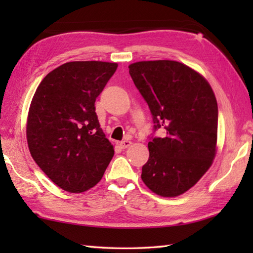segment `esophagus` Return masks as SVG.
I'll return each mask as SVG.
<instances>
[{
  "instance_id": "esophagus-1",
  "label": "esophagus",
  "mask_w": 253,
  "mask_h": 253,
  "mask_svg": "<svg viewBox=\"0 0 253 253\" xmlns=\"http://www.w3.org/2000/svg\"><path fill=\"white\" fill-rule=\"evenodd\" d=\"M130 144H131V142H130V140H128V139L122 140V142L119 143V145H121V147H122V148H127V147H129V146H130Z\"/></svg>"
}]
</instances>
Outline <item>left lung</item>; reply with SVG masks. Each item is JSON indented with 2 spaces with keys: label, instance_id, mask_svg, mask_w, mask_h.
Wrapping results in <instances>:
<instances>
[{
  "label": "left lung",
  "instance_id": "obj_1",
  "mask_svg": "<svg viewBox=\"0 0 253 253\" xmlns=\"http://www.w3.org/2000/svg\"><path fill=\"white\" fill-rule=\"evenodd\" d=\"M129 75L153 116L149 158L142 179L154 193L173 198L195 185L215 156L217 104L199 72L172 60L131 63Z\"/></svg>",
  "mask_w": 253,
  "mask_h": 253
}]
</instances>
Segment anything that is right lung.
Wrapping results in <instances>:
<instances>
[{
	"instance_id": "1",
	"label": "right lung",
	"mask_w": 253,
	"mask_h": 253,
	"mask_svg": "<svg viewBox=\"0 0 253 253\" xmlns=\"http://www.w3.org/2000/svg\"><path fill=\"white\" fill-rule=\"evenodd\" d=\"M117 67L67 62L49 72L33 96L27 125L30 153L46 176L70 193L95 186L114 156L95 102Z\"/></svg>"
}]
</instances>
